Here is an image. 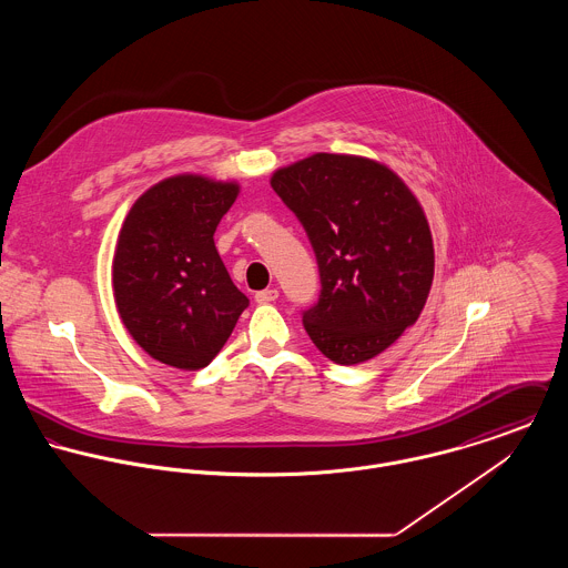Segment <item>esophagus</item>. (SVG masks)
<instances>
[{"mask_svg": "<svg viewBox=\"0 0 568 568\" xmlns=\"http://www.w3.org/2000/svg\"><path fill=\"white\" fill-rule=\"evenodd\" d=\"M277 297H280V291H277V288H264V291L255 293V302H257V304H271V302H275Z\"/></svg>", "mask_w": 568, "mask_h": 568, "instance_id": "obj_1", "label": "esophagus"}]
</instances>
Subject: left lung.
Instances as JSON below:
<instances>
[{"label":"left lung","instance_id":"obj_1","mask_svg":"<svg viewBox=\"0 0 568 568\" xmlns=\"http://www.w3.org/2000/svg\"><path fill=\"white\" fill-rule=\"evenodd\" d=\"M271 187L317 255L322 295L304 313L308 336L336 365L378 356L417 322L433 284V236L417 196L389 165L336 153L277 168Z\"/></svg>","mask_w":568,"mask_h":568}]
</instances>
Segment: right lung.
I'll return each mask as SVG.
<instances>
[{
	"label": "right lung",
	"mask_w": 568,
	"mask_h": 568,
	"mask_svg": "<svg viewBox=\"0 0 568 568\" xmlns=\"http://www.w3.org/2000/svg\"><path fill=\"white\" fill-rule=\"evenodd\" d=\"M239 192V181L174 174L151 185L122 223L111 264L115 308L163 365H210L248 306L214 244Z\"/></svg>",
	"instance_id": "right-lung-1"
}]
</instances>
